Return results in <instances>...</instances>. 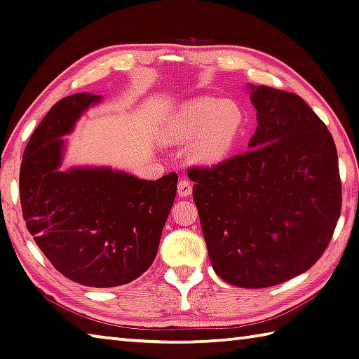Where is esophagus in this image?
Listing matches in <instances>:
<instances>
[{
	"instance_id": "obj_1",
	"label": "esophagus",
	"mask_w": 359,
	"mask_h": 359,
	"mask_svg": "<svg viewBox=\"0 0 359 359\" xmlns=\"http://www.w3.org/2000/svg\"><path fill=\"white\" fill-rule=\"evenodd\" d=\"M192 182H190L189 180L186 178H181L180 182H178V195L180 196H189L190 194H192Z\"/></svg>"
}]
</instances>
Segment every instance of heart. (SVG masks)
<instances>
[{
    "mask_svg": "<svg viewBox=\"0 0 359 359\" xmlns=\"http://www.w3.org/2000/svg\"><path fill=\"white\" fill-rule=\"evenodd\" d=\"M243 128V113L232 100L198 97L182 105L165 126L169 142L194 138L190 156L196 163L217 164L229 155Z\"/></svg>",
    "mask_w": 359,
    "mask_h": 359,
    "instance_id": "b5f03b06",
    "label": "heart"
}]
</instances>
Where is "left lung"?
Wrapping results in <instances>:
<instances>
[{"label":"left lung","instance_id":"1","mask_svg":"<svg viewBox=\"0 0 359 359\" xmlns=\"http://www.w3.org/2000/svg\"><path fill=\"white\" fill-rule=\"evenodd\" d=\"M257 130L248 151L190 167L194 201L214 271L241 288L305 273L327 250L341 215L333 137L305 100L251 86Z\"/></svg>","mask_w":359,"mask_h":359}]
</instances>
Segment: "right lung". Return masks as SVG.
<instances>
[{
    "mask_svg": "<svg viewBox=\"0 0 359 359\" xmlns=\"http://www.w3.org/2000/svg\"><path fill=\"white\" fill-rule=\"evenodd\" d=\"M99 100L79 93L49 109L25 149L20 200L27 231L58 273L111 288L137 279L155 260L178 175L145 181L105 167L58 170L62 136Z\"/></svg>",
    "mask_w": 359,
    "mask_h": 359,
    "instance_id": "right-lung-1",
    "label": "right lung"
}]
</instances>
